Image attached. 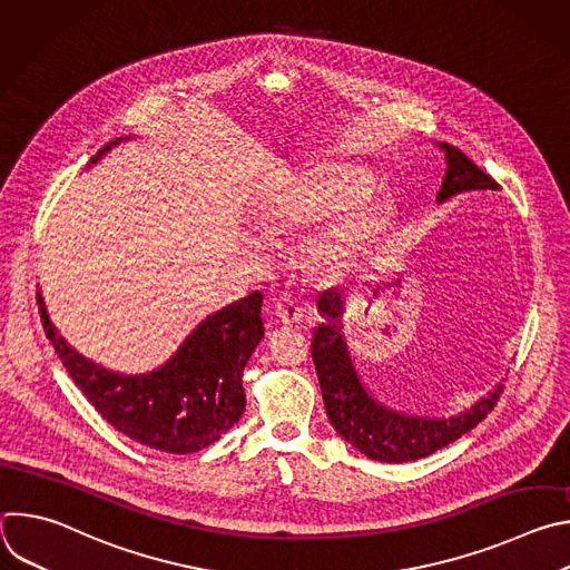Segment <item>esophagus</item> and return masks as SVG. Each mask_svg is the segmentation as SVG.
Here are the masks:
<instances>
[{"label": "esophagus", "instance_id": "1", "mask_svg": "<svg viewBox=\"0 0 570 570\" xmlns=\"http://www.w3.org/2000/svg\"><path fill=\"white\" fill-rule=\"evenodd\" d=\"M275 315L284 324H295V322L302 320V308H299V304L291 295H282L275 302Z\"/></svg>", "mask_w": 570, "mask_h": 570}]
</instances>
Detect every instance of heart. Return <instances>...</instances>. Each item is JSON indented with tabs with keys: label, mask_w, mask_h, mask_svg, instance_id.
Segmentation results:
<instances>
[{
	"label": "heart",
	"mask_w": 570,
	"mask_h": 570,
	"mask_svg": "<svg viewBox=\"0 0 570 570\" xmlns=\"http://www.w3.org/2000/svg\"><path fill=\"white\" fill-rule=\"evenodd\" d=\"M370 187L372 178L352 165H334L299 176L286 191L279 223L313 225L336 212L315 250L322 264L334 266L358 246L381 216L376 203L352 200Z\"/></svg>",
	"instance_id": "1"
}]
</instances>
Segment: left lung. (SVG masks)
Returning a JSON list of instances; mask_svg holds the SVG:
<instances>
[{"instance_id":"1","label":"left lung","mask_w":570,"mask_h":570,"mask_svg":"<svg viewBox=\"0 0 570 570\" xmlns=\"http://www.w3.org/2000/svg\"><path fill=\"white\" fill-rule=\"evenodd\" d=\"M438 146L446 161L435 198L438 205L464 191L499 189L460 148L446 141H438ZM315 304L322 322L313 330L311 356L322 387L324 409L336 433L370 460L394 464L426 458L475 429L487 413H492L503 392L501 383L480 396L471 409L451 417H429L390 409L370 392L354 367L347 338L343 336V299L338 288L322 291Z\"/></svg>"}]
</instances>
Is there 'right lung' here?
Masks as SVG:
<instances>
[{
    "instance_id": "add662e5",
    "label": "right lung",
    "mask_w": 570,
    "mask_h": 570,
    "mask_svg": "<svg viewBox=\"0 0 570 570\" xmlns=\"http://www.w3.org/2000/svg\"><path fill=\"white\" fill-rule=\"evenodd\" d=\"M126 139L106 144L88 167ZM262 304L259 291L240 297L200 320L159 367L121 374L76 352L56 330L38 291L45 334L78 390L119 433L165 453H196L240 420L246 411L243 367L264 338Z\"/></svg>"
}]
</instances>
